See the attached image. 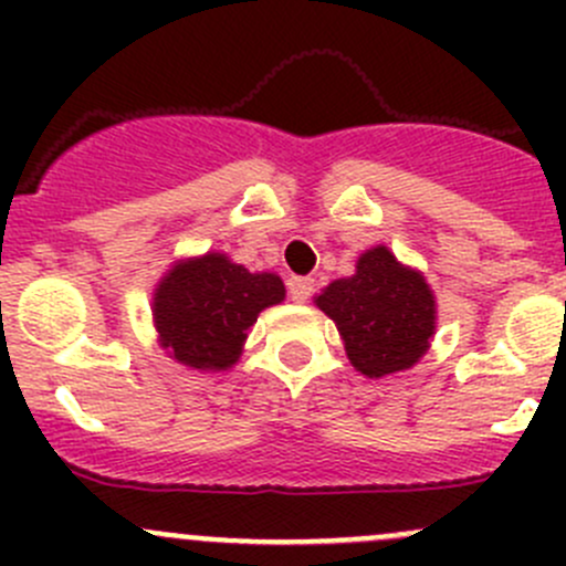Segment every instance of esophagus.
Wrapping results in <instances>:
<instances>
[{
  "label": "esophagus",
  "instance_id": "esophagus-1",
  "mask_svg": "<svg viewBox=\"0 0 566 566\" xmlns=\"http://www.w3.org/2000/svg\"><path fill=\"white\" fill-rule=\"evenodd\" d=\"M287 290H290V298H293L295 304H304V301H310L312 290H315V279H312V276H290Z\"/></svg>",
  "mask_w": 566,
  "mask_h": 566
}]
</instances>
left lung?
Returning <instances> with one entry per match:
<instances>
[{"instance_id": "1", "label": "left lung", "mask_w": 566, "mask_h": 566, "mask_svg": "<svg viewBox=\"0 0 566 566\" xmlns=\"http://www.w3.org/2000/svg\"><path fill=\"white\" fill-rule=\"evenodd\" d=\"M315 306L336 323L353 369L375 380L416 367L438 328L424 273L402 265L384 243L358 256L353 276L319 290Z\"/></svg>"}]
</instances>
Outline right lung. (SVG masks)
<instances>
[{"mask_svg":"<svg viewBox=\"0 0 566 566\" xmlns=\"http://www.w3.org/2000/svg\"><path fill=\"white\" fill-rule=\"evenodd\" d=\"M271 271L251 273L224 251L182 256L153 290V325L169 358L197 373L235 367L262 310L284 301Z\"/></svg>","mask_w":566,"mask_h":566,"instance_id":"obj_1","label":"right lung"}]
</instances>
